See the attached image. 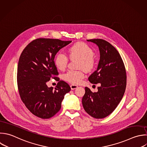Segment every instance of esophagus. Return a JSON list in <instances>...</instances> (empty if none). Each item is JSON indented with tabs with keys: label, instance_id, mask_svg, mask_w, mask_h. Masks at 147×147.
I'll use <instances>...</instances> for the list:
<instances>
[{
	"label": "esophagus",
	"instance_id": "esophagus-1",
	"mask_svg": "<svg viewBox=\"0 0 147 147\" xmlns=\"http://www.w3.org/2000/svg\"><path fill=\"white\" fill-rule=\"evenodd\" d=\"M70 87H71V90H75V89H76V88H77L78 87V86L75 85V84H71V85L70 86Z\"/></svg>",
	"mask_w": 147,
	"mask_h": 147
}]
</instances>
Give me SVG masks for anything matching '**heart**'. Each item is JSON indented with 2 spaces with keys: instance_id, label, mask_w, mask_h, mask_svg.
Wrapping results in <instances>:
<instances>
[{
  "instance_id": "heart-1",
  "label": "heart",
  "mask_w": 147,
  "mask_h": 147,
  "mask_svg": "<svg viewBox=\"0 0 147 147\" xmlns=\"http://www.w3.org/2000/svg\"><path fill=\"white\" fill-rule=\"evenodd\" d=\"M70 58L80 59L79 67L86 70H90L94 64L93 56L94 52L87 44L83 42L76 43L71 46L68 50ZM68 58L63 53H57L55 57V64L60 70H64L67 66ZM84 78V73L81 71L70 70L64 75V79L73 84H78L81 83Z\"/></svg>"
}]
</instances>
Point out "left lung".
Wrapping results in <instances>:
<instances>
[{
    "label": "left lung",
    "mask_w": 147,
    "mask_h": 147,
    "mask_svg": "<svg viewBox=\"0 0 147 147\" xmlns=\"http://www.w3.org/2000/svg\"><path fill=\"white\" fill-rule=\"evenodd\" d=\"M99 48L100 60L96 70L88 78L92 84L100 83L98 91L85 87L82 104L85 111L95 118L110 114L121 100L126 86V74L122 59L117 50L102 39L88 40Z\"/></svg>",
    "instance_id": "obj_1"
}]
</instances>
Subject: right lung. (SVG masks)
Masks as SVG:
<instances>
[{
  "instance_id": "right-lung-1",
  "label": "right lung",
  "mask_w": 147,
  "mask_h": 147,
  "mask_svg": "<svg viewBox=\"0 0 147 147\" xmlns=\"http://www.w3.org/2000/svg\"><path fill=\"white\" fill-rule=\"evenodd\" d=\"M71 41L38 38L22 52L18 65L17 82L21 100L34 115L48 119L61 109L64 95L71 91L68 83L58 82L55 90L47 82L59 75L54 59L56 53Z\"/></svg>"
}]
</instances>
